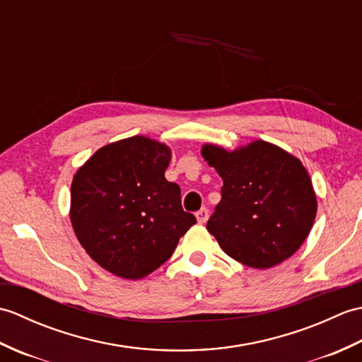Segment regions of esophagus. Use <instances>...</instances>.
<instances>
[{
  "instance_id": "esophagus-1",
  "label": "esophagus",
  "mask_w": 362,
  "mask_h": 362,
  "mask_svg": "<svg viewBox=\"0 0 362 362\" xmlns=\"http://www.w3.org/2000/svg\"><path fill=\"white\" fill-rule=\"evenodd\" d=\"M196 219L199 224H205L206 219H209V210L206 209H201L197 213H196Z\"/></svg>"
}]
</instances>
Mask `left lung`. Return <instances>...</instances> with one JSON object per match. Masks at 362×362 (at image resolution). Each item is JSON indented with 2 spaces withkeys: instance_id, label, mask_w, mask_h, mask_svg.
<instances>
[{
  "instance_id": "obj_1",
  "label": "left lung",
  "mask_w": 362,
  "mask_h": 362,
  "mask_svg": "<svg viewBox=\"0 0 362 362\" xmlns=\"http://www.w3.org/2000/svg\"><path fill=\"white\" fill-rule=\"evenodd\" d=\"M202 157L221 175V202L206 222L228 257L267 269L294 255L317 213L311 177L297 157L255 140L227 151L204 144Z\"/></svg>"
}]
</instances>
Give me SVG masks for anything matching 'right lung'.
Wrapping results in <instances>:
<instances>
[{
  "mask_svg": "<svg viewBox=\"0 0 362 362\" xmlns=\"http://www.w3.org/2000/svg\"><path fill=\"white\" fill-rule=\"evenodd\" d=\"M169 161V146L135 135L103 146L73 177L74 233L91 259L121 279L156 271L196 224L179 185L165 179Z\"/></svg>",
  "mask_w": 362,
  "mask_h": 362,
  "instance_id": "right-lung-1",
  "label": "right lung"
}]
</instances>
